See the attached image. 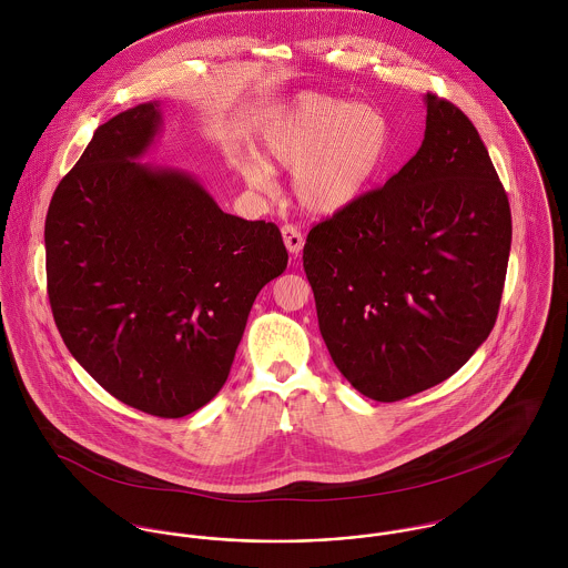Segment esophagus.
Here are the masks:
<instances>
[{
    "label": "esophagus",
    "instance_id": "34e87169",
    "mask_svg": "<svg viewBox=\"0 0 568 568\" xmlns=\"http://www.w3.org/2000/svg\"><path fill=\"white\" fill-rule=\"evenodd\" d=\"M282 239H284V244H286L288 253H291L293 257H297L300 251H302V246H304L302 232H300L297 227H293V225H284V227H282Z\"/></svg>",
    "mask_w": 568,
    "mask_h": 568
}]
</instances>
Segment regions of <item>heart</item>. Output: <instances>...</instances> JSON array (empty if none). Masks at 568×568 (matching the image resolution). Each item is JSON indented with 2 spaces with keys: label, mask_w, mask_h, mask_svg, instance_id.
<instances>
[{
  "label": "heart",
  "mask_w": 568,
  "mask_h": 568,
  "mask_svg": "<svg viewBox=\"0 0 568 568\" xmlns=\"http://www.w3.org/2000/svg\"><path fill=\"white\" fill-rule=\"evenodd\" d=\"M260 146L268 162L295 172V196L313 214L354 205L387 165L394 129L385 113L352 100L302 93L262 124ZM243 179L260 192L275 185L273 168L248 158Z\"/></svg>",
  "instance_id": "obj_1"
}]
</instances>
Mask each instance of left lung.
I'll use <instances>...</instances> for the list:
<instances>
[{
  "instance_id": "left-lung-1",
  "label": "left lung",
  "mask_w": 568,
  "mask_h": 568,
  "mask_svg": "<svg viewBox=\"0 0 568 568\" xmlns=\"http://www.w3.org/2000/svg\"><path fill=\"white\" fill-rule=\"evenodd\" d=\"M424 102L419 151L304 244L327 352L376 403L468 363L496 322L511 246L509 201L475 124L435 93Z\"/></svg>"
}]
</instances>
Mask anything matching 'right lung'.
Listing matches in <instances>:
<instances>
[{
	"mask_svg": "<svg viewBox=\"0 0 568 568\" xmlns=\"http://www.w3.org/2000/svg\"><path fill=\"white\" fill-rule=\"evenodd\" d=\"M160 102L100 124L45 219L48 297L89 376L183 417L225 385L251 306L288 262L277 225L225 214L185 170L140 162Z\"/></svg>",
	"mask_w": 568,
	"mask_h": 568,
	"instance_id": "right-lung-1",
	"label": "right lung"
}]
</instances>
